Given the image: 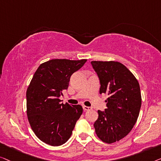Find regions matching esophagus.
<instances>
[{
	"instance_id": "obj_1",
	"label": "esophagus",
	"mask_w": 161,
	"mask_h": 161,
	"mask_svg": "<svg viewBox=\"0 0 161 161\" xmlns=\"http://www.w3.org/2000/svg\"><path fill=\"white\" fill-rule=\"evenodd\" d=\"M83 109L85 110V111H89V110H91L92 109V107H90V106H83Z\"/></svg>"
}]
</instances>
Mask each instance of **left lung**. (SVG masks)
Instances as JSON below:
<instances>
[{"mask_svg":"<svg viewBox=\"0 0 161 161\" xmlns=\"http://www.w3.org/2000/svg\"><path fill=\"white\" fill-rule=\"evenodd\" d=\"M100 81V94H107L106 108L98 110L94 127L99 139L106 143L118 142L130 133L139 117L142 105L139 84L122 63L92 61Z\"/></svg>","mask_w":161,"mask_h":161,"instance_id":"obj_1","label":"left lung"}]
</instances>
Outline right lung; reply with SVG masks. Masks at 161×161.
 I'll return each mask as SVG.
<instances>
[{
  "mask_svg": "<svg viewBox=\"0 0 161 161\" xmlns=\"http://www.w3.org/2000/svg\"><path fill=\"white\" fill-rule=\"evenodd\" d=\"M87 60L53 59L39 65L26 92L28 121L38 139L51 146H60L71 137L83 109L80 105L61 103L71 76Z\"/></svg>",
  "mask_w": 161,
  "mask_h": 161,
  "instance_id": "1",
  "label": "right lung"
}]
</instances>
